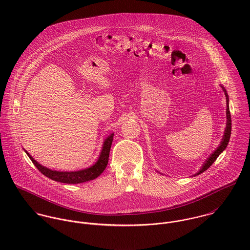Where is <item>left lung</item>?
Segmentation results:
<instances>
[{
    "mask_svg": "<svg viewBox=\"0 0 250 250\" xmlns=\"http://www.w3.org/2000/svg\"><path fill=\"white\" fill-rule=\"evenodd\" d=\"M224 94H225V97H226V127H225V130H224V133H223V137H222V140L219 143L218 147L214 150V152L207 158V160L204 162V164L202 165V167H200V169L195 173L193 174L192 176H196V175H199L201 174L202 172H204L205 170H207L213 164H214V161L216 160V158L226 149L228 143H229V140H230V136H231V114H230V110H229V97H228V94L226 92V89L220 85Z\"/></svg>",
    "mask_w": 250,
    "mask_h": 250,
    "instance_id": "left-lung-1",
    "label": "left lung"
}]
</instances>
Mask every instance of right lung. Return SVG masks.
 Returning a JSON list of instances; mask_svg holds the SVG:
<instances>
[{
  "label": "right lung",
  "mask_w": 250,
  "mask_h": 250,
  "mask_svg": "<svg viewBox=\"0 0 250 250\" xmlns=\"http://www.w3.org/2000/svg\"><path fill=\"white\" fill-rule=\"evenodd\" d=\"M114 134H110L107 139L104 141V143L102 145V150L100 152V155L98 157L97 162L87 167L83 168L78 171H57V170H52L46 167H43L39 163H37L36 160L25 150L31 161L34 163V165L37 167V169L46 177L52 179L57 182L64 183V184H80V183H84L88 182L90 180H94L97 178L105 168L107 167V162H108V156H109V150L110 146L112 143Z\"/></svg>",
  "instance_id": "add662e5"
}]
</instances>
